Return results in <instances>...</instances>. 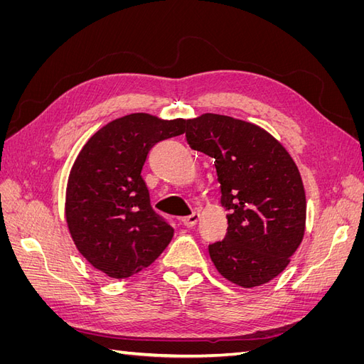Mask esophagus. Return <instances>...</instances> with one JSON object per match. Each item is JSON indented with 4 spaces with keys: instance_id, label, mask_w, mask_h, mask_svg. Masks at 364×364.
I'll return each instance as SVG.
<instances>
[{
    "instance_id": "34e87169",
    "label": "esophagus",
    "mask_w": 364,
    "mask_h": 364,
    "mask_svg": "<svg viewBox=\"0 0 364 364\" xmlns=\"http://www.w3.org/2000/svg\"><path fill=\"white\" fill-rule=\"evenodd\" d=\"M199 220H200V214H199V213H193L191 215L183 217V218H182V223H183V226H186V228H193V226L197 225V222H199Z\"/></svg>"
}]
</instances>
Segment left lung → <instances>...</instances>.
<instances>
[{
    "instance_id": "obj_1",
    "label": "left lung",
    "mask_w": 364,
    "mask_h": 364,
    "mask_svg": "<svg viewBox=\"0 0 364 364\" xmlns=\"http://www.w3.org/2000/svg\"><path fill=\"white\" fill-rule=\"evenodd\" d=\"M186 142L214 158L228 232L209 245L218 273L252 289L289 266L305 232L306 202L299 170L266 130L232 117L186 119Z\"/></svg>"
}]
</instances>
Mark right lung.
Returning <instances> with one entry per match:
<instances>
[{
	"label": "right lung",
	"instance_id": "1",
	"mask_svg": "<svg viewBox=\"0 0 364 364\" xmlns=\"http://www.w3.org/2000/svg\"><path fill=\"white\" fill-rule=\"evenodd\" d=\"M186 121L130 114L94 134L77 156L67 186V223L82 255L115 279L149 267L173 238L150 205L142 179L156 142L182 135Z\"/></svg>",
	"mask_w": 364,
	"mask_h": 364
}]
</instances>
